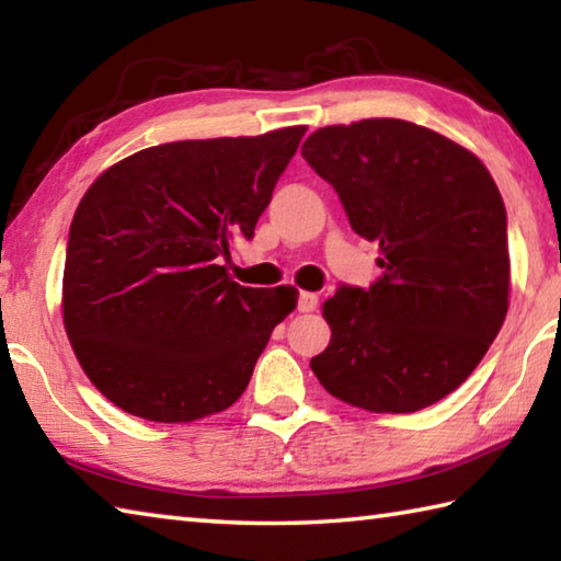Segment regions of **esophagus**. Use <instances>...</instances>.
<instances>
[{"mask_svg": "<svg viewBox=\"0 0 561 561\" xmlns=\"http://www.w3.org/2000/svg\"><path fill=\"white\" fill-rule=\"evenodd\" d=\"M319 304V297L314 291H301L299 294V311H314Z\"/></svg>", "mask_w": 561, "mask_h": 561, "instance_id": "obj_1", "label": "esophagus"}]
</instances>
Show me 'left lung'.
<instances>
[{
    "label": "left lung",
    "mask_w": 561,
    "mask_h": 561,
    "mask_svg": "<svg viewBox=\"0 0 561 561\" xmlns=\"http://www.w3.org/2000/svg\"><path fill=\"white\" fill-rule=\"evenodd\" d=\"M301 156L334 185L354 232L378 244L371 289L324 301L327 391L371 413H413L453 393L505 324V203L482 160L401 118L311 133Z\"/></svg>",
    "instance_id": "left-lung-1"
}]
</instances>
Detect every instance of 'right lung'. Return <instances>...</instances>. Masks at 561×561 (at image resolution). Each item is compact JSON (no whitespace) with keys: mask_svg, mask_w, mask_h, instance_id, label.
<instances>
[{"mask_svg":"<svg viewBox=\"0 0 561 561\" xmlns=\"http://www.w3.org/2000/svg\"><path fill=\"white\" fill-rule=\"evenodd\" d=\"M304 133L175 140L93 180L71 222L61 311L83 374L111 403L190 423L244 393L299 291L242 287L220 262L254 234Z\"/></svg>","mask_w":561,"mask_h":561,"instance_id":"obj_1","label":"right lung"}]
</instances>
